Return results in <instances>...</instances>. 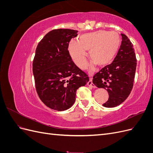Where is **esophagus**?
I'll return each instance as SVG.
<instances>
[{"label": "esophagus", "instance_id": "esophagus-1", "mask_svg": "<svg viewBox=\"0 0 153 153\" xmlns=\"http://www.w3.org/2000/svg\"><path fill=\"white\" fill-rule=\"evenodd\" d=\"M87 85L88 86H90V87H96V86L94 85V84H93V83H92V78H90V79H89V81L87 82Z\"/></svg>", "mask_w": 153, "mask_h": 153}]
</instances>
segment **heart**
<instances>
[{
    "label": "heart",
    "mask_w": 153,
    "mask_h": 153,
    "mask_svg": "<svg viewBox=\"0 0 153 153\" xmlns=\"http://www.w3.org/2000/svg\"><path fill=\"white\" fill-rule=\"evenodd\" d=\"M121 43V37L117 32L101 30L82 35L78 41H71L68 52L74 62L82 69L87 66L86 50H89L92 62L99 66H104L115 57Z\"/></svg>",
    "instance_id": "1"
}]
</instances>
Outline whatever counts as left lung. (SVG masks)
I'll use <instances>...</instances> for the list:
<instances>
[{"label": "left lung", "mask_w": 153, "mask_h": 153, "mask_svg": "<svg viewBox=\"0 0 153 153\" xmlns=\"http://www.w3.org/2000/svg\"><path fill=\"white\" fill-rule=\"evenodd\" d=\"M122 43L113 62L96 73L92 82L98 88L108 92L109 98L103 104L112 108L121 104L130 94L135 78L137 59L131 42L121 34Z\"/></svg>", "instance_id": "left-lung-1"}]
</instances>
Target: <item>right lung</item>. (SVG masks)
Returning <instances> with one entry per match:
<instances>
[{
  "label": "right lung",
  "instance_id": "1",
  "mask_svg": "<svg viewBox=\"0 0 153 153\" xmlns=\"http://www.w3.org/2000/svg\"><path fill=\"white\" fill-rule=\"evenodd\" d=\"M77 30L55 29L38 43L32 64L37 93L51 109L64 111L75 101L78 88L89 81L78 68L68 52V45L78 35Z\"/></svg>",
  "mask_w": 153,
  "mask_h": 153
}]
</instances>
